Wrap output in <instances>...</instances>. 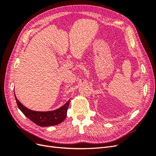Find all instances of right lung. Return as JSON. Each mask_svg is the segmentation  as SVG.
<instances>
[{
  "instance_id": "right-lung-1",
  "label": "right lung",
  "mask_w": 156,
  "mask_h": 156,
  "mask_svg": "<svg viewBox=\"0 0 156 156\" xmlns=\"http://www.w3.org/2000/svg\"><path fill=\"white\" fill-rule=\"evenodd\" d=\"M14 95H15L16 103L19 108L25 116L37 126L48 127L58 125L62 122L66 117L70 100L62 107L53 111H35L29 109L23 105L17 99L15 92H14Z\"/></svg>"
}]
</instances>
